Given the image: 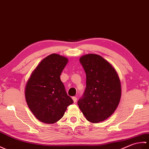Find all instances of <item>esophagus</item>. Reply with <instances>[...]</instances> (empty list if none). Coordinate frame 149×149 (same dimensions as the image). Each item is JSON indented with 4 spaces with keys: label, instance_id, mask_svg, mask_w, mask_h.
Masks as SVG:
<instances>
[{
    "label": "esophagus",
    "instance_id": "obj_1",
    "mask_svg": "<svg viewBox=\"0 0 149 149\" xmlns=\"http://www.w3.org/2000/svg\"><path fill=\"white\" fill-rule=\"evenodd\" d=\"M72 101H73L74 102H76L77 101V97H72Z\"/></svg>",
    "mask_w": 149,
    "mask_h": 149
}]
</instances>
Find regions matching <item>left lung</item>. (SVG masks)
Instances as JSON below:
<instances>
[{"mask_svg": "<svg viewBox=\"0 0 149 149\" xmlns=\"http://www.w3.org/2000/svg\"><path fill=\"white\" fill-rule=\"evenodd\" d=\"M80 62L86 73V88L78 102L79 108L88 121L102 122L114 113L119 104V77L113 65L99 55H83Z\"/></svg>", "mask_w": 149, "mask_h": 149, "instance_id": "8db88e82", "label": "left lung"}]
</instances>
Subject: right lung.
<instances>
[{"label":"right lung","instance_id":"add662e5","mask_svg":"<svg viewBox=\"0 0 149 149\" xmlns=\"http://www.w3.org/2000/svg\"><path fill=\"white\" fill-rule=\"evenodd\" d=\"M68 62L52 54L39 62L26 83L25 96L32 113L45 124H54L64 116L73 101L66 93L60 76Z\"/></svg>","mask_w":149,"mask_h":149}]
</instances>
